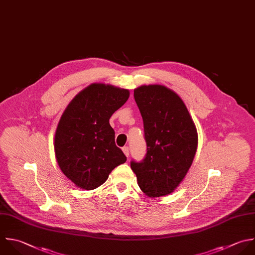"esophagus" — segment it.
Here are the masks:
<instances>
[{"instance_id": "34e87169", "label": "esophagus", "mask_w": 255, "mask_h": 255, "mask_svg": "<svg viewBox=\"0 0 255 255\" xmlns=\"http://www.w3.org/2000/svg\"><path fill=\"white\" fill-rule=\"evenodd\" d=\"M123 151H124V153H125L126 156H128V155H129V149H128V146H124V147H123Z\"/></svg>"}]
</instances>
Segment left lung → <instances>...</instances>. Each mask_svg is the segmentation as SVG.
Listing matches in <instances>:
<instances>
[{
	"mask_svg": "<svg viewBox=\"0 0 255 255\" xmlns=\"http://www.w3.org/2000/svg\"><path fill=\"white\" fill-rule=\"evenodd\" d=\"M143 121L146 154L130 162L141 191L149 197L170 194L193 161L198 135L181 98L161 85L140 86L133 91Z\"/></svg>",
	"mask_w": 255,
	"mask_h": 255,
	"instance_id": "obj_1",
	"label": "left lung"
}]
</instances>
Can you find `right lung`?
<instances>
[{
  "label": "right lung",
  "mask_w": 255,
  "mask_h": 255,
  "mask_svg": "<svg viewBox=\"0 0 255 255\" xmlns=\"http://www.w3.org/2000/svg\"><path fill=\"white\" fill-rule=\"evenodd\" d=\"M128 97V90L95 83L64 111L55 133V155L63 173L78 187H99L115 167L126 162V155L115 143L110 119Z\"/></svg>",
  "instance_id": "add662e5"
}]
</instances>
